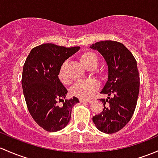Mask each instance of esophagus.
<instances>
[{
  "label": "esophagus",
  "instance_id": "34e87169",
  "mask_svg": "<svg viewBox=\"0 0 158 158\" xmlns=\"http://www.w3.org/2000/svg\"><path fill=\"white\" fill-rule=\"evenodd\" d=\"M79 101H80L81 103H82V102L92 103V100H90V99H82V98H80V99H79Z\"/></svg>",
  "mask_w": 158,
  "mask_h": 158
}]
</instances>
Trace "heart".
I'll list each match as a JSON object with an SVG mask.
<instances>
[{"instance_id":"heart-1","label":"heart","mask_w":158,"mask_h":158,"mask_svg":"<svg viewBox=\"0 0 158 158\" xmlns=\"http://www.w3.org/2000/svg\"><path fill=\"white\" fill-rule=\"evenodd\" d=\"M79 60L85 67L89 69L91 67H95L98 62V57L97 54L92 51H86L79 56ZM66 63L62 64L59 70L58 77L63 83L67 82L65 73ZM98 89L97 82L93 80L82 81L76 83L71 89V94L81 98H89L94 91Z\"/></svg>"}]
</instances>
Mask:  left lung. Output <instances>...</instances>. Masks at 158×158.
I'll return each mask as SVG.
<instances>
[{"label": "left lung", "mask_w": 158, "mask_h": 158, "mask_svg": "<svg viewBox=\"0 0 158 158\" xmlns=\"http://www.w3.org/2000/svg\"><path fill=\"white\" fill-rule=\"evenodd\" d=\"M103 56L107 66V79L101 90L107 94L101 98L104 109L93 117L101 132L111 134L122 129L132 118L139 93V74L137 62L122 43L102 41L90 46Z\"/></svg>", "instance_id": "left-lung-1"}]
</instances>
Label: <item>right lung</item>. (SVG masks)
<instances>
[{
	"label": "right lung",
	"instance_id": "right-lung-1",
	"mask_svg": "<svg viewBox=\"0 0 158 158\" xmlns=\"http://www.w3.org/2000/svg\"><path fill=\"white\" fill-rule=\"evenodd\" d=\"M79 48L41 44L31 49L23 66L22 87L28 110L38 125L48 132L65 128L73 107L79 102L76 97L66 99L68 91L58 77L64 61Z\"/></svg>",
	"mask_w": 158,
	"mask_h": 158
}]
</instances>
